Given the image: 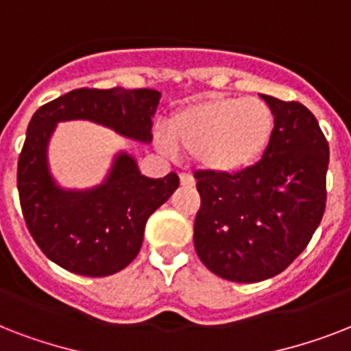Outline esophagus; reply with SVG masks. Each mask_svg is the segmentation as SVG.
Returning <instances> with one entry per match:
<instances>
[{
    "label": "esophagus",
    "instance_id": "obj_1",
    "mask_svg": "<svg viewBox=\"0 0 351 351\" xmlns=\"http://www.w3.org/2000/svg\"><path fill=\"white\" fill-rule=\"evenodd\" d=\"M180 184L184 187H193L195 186V180L189 173H180Z\"/></svg>",
    "mask_w": 351,
    "mask_h": 351
}]
</instances>
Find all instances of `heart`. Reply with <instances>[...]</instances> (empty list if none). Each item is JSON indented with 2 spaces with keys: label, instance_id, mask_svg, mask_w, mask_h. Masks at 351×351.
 I'll return each mask as SVG.
<instances>
[{
  "label": "heart",
  "instance_id": "1",
  "mask_svg": "<svg viewBox=\"0 0 351 351\" xmlns=\"http://www.w3.org/2000/svg\"><path fill=\"white\" fill-rule=\"evenodd\" d=\"M273 132L275 114L266 101L224 95L184 107L167 123L171 143L215 175H233L258 162ZM160 145L171 149L164 140Z\"/></svg>",
  "mask_w": 351,
  "mask_h": 351
}]
</instances>
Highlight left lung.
Wrapping results in <instances>:
<instances>
[{
  "instance_id": "left-lung-1",
  "label": "left lung",
  "mask_w": 351,
  "mask_h": 351,
  "mask_svg": "<svg viewBox=\"0 0 351 351\" xmlns=\"http://www.w3.org/2000/svg\"><path fill=\"white\" fill-rule=\"evenodd\" d=\"M261 96L275 114L262 158L234 175L195 173V250L209 271L233 282H261L284 271L326 208L330 147L319 121L299 101Z\"/></svg>"
}]
</instances>
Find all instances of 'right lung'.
<instances>
[{
  "label": "right lung",
  "mask_w": 351,
  "mask_h": 351,
  "mask_svg": "<svg viewBox=\"0 0 351 351\" xmlns=\"http://www.w3.org/2000/svg\"><path fill=\"white\" fill-rule=\"evenodd\" d=\"M160 93L153 89H74L41 106L18 160L21 213L32 239L52 262L84 277H107L129 266L142 247L145 222L175 193L176 173L147 178L120 153L104 184L87 191L56 186L47 145L58 121L90 120L138 142H151Z\"/></svg>",
  "instance_id": "1"
}]
</instances>
